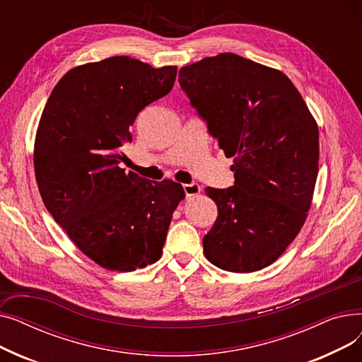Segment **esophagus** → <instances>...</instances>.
Instances as JSON below:
<instances>
[{"mask_svg":"<svg viewBox=\"0 0 362 362\" xmlns=\"http://www.w3.org/2000/svg\"><path fill=\"white\" fill-rule=\"evenodd\" d=\"M183 192H185V197L186 198H191V197H195L201 192V186L198 183H186L183 185Z\"/></svg>","mask_w":362,"mask_h":362,"instance_id":"34e87169","label":"esophagus"}]
</instances>
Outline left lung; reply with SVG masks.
I'll use <instances>...</instances> for the list:
<instances>
[{
    "mask_svg": "<svg viewBox=\"0 0 362 362\" xmlns=\"http://www.w3.org/2000/svg\"><path fill=\"white\" fill-rule=\"evenodd\" d=\"M182 90L233 157L235 185L206 187L217 220L204 239L216 267L251 273L274 262L305 223L318 173V127L286 74L232 52L182 67Z\"/></svg>",
    "mask_w": 362,
    "mask_h": 362,
    "instance_id": "left-lung-1",
    "label": "left lung"
}]
</instances>
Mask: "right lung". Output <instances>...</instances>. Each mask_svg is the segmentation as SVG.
Returning a JSON list of instances; mask_svg holds the SVG:
<instances>
[{
    "instance_id": "add662e5",
    "label": "right lung",
    "mask_w": 362,
    "mask_h": 362,
    "mask_svg": "<svg viewBox=\"0 0 362 362\" xmlns=\"http://www.w3.org/2000/svg\"><path fill=\"white\" fill-rule=\"evenodd\" d=\"M176 74V66L111 57L67 71L42 111L33 158L42 201L74 245L108 270L158 261L185 197L176 182L122 168L130 126L171 90Z\"/></svg>"
}]
</instances>
